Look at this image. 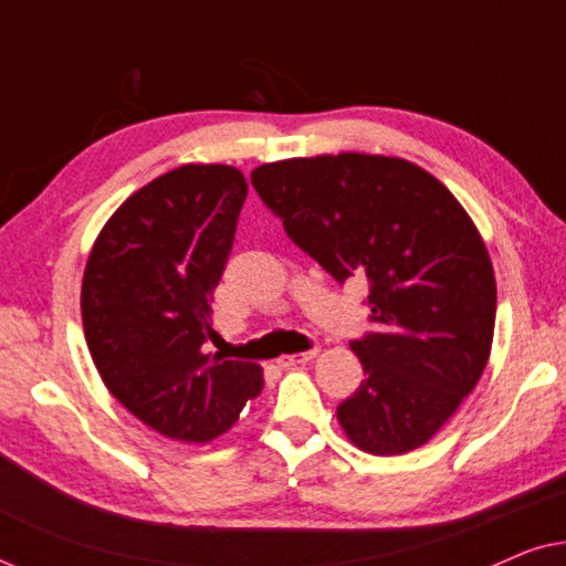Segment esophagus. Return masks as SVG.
<instances>
[{"label": "esophagus", "mask_w": 566, "mask_h": 566, "mask_svg": "<svg viewBox=\"0 0 566 566\" xmlns=\"http://www.w3.org/2000/svg\"><path fill=\"white\" fill-rule=\"evenodd\" d=\"M316 355H319V350H306V353H296V355H281V358H277V363H281L283 368H291V366H304V363L314 360Z\"/></svg>", "instance_id": "34e87169"}]
</instances>
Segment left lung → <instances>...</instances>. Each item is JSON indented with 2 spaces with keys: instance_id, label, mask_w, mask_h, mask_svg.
<instances>
[{
  "instance_id": "obj_1",
  "label": "left lung",
  "mask_w": 566,
  "mask_h": 566,
  "mask_svg": "<svg viewBox=\"0 0 566 566\" xmlns=\"http://www.w3.org/2000/svg\"><path fill=\"white\" fill-rule=\"evenodd\" d=\"M252 185L337 283L368 281L376 332L350 343L366 378L337 407L345 436L374 455L428 443L492 350L497 283L471 216L438 177L381 154L270 161Z\"/></svg>"
}]
</instances>
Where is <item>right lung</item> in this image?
<instances>
[{"instance_id": "right-lung-1", "label": "right lung", "mask_w": 566, "mask_h": 566, "mask_svg": "<svg viewBox=\"0 0 566 566\" xmlns=\"http://www.w3.org/2000/svg\"><path fill=\"white\" fill-rule=\"evenodd\" d=\"M247 180L182 165L120 203L92 244L82 324L107 391L159 436L208 443L262 391L258 363L206 353Z\"/></svg>"}]
</instances>
